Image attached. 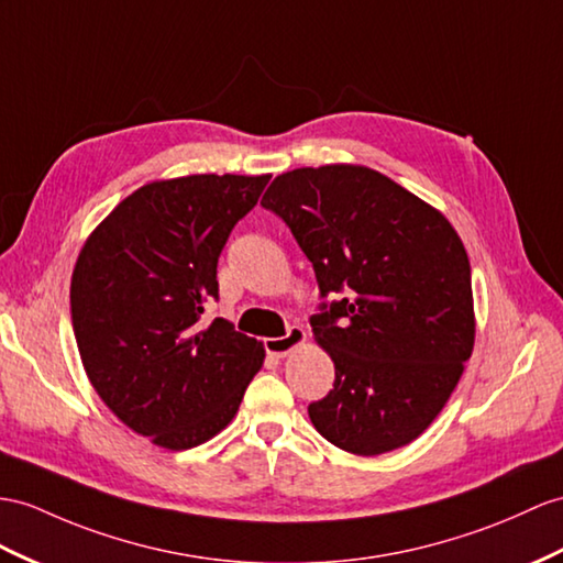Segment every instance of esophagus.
Here are the masks:
<instances>
[{
    "label": "esophagus",
    "instance_id": "1",
    "mask_svg": "<svg viewBox=\"0 0 563 563\" xmlns=\"http://www.w3.org/2000/svg\"><path fill=\"white\" fill-rule=\"evenodd\" d=\"M306 341V329L303 327H289V332L284 336H269L265 339V351L274 358H286L294 349H298Z\"/></svg>",
    "mask_w": 563,
    "mask_h": 563
}]
</instances>
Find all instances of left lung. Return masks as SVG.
<instances>
[{"label":"left lung","mask_w":563,"mask_h":563,"mask_svg":"<svg viewBox=\"0 0 563 563\" xmlns=\"http://www.w3.org/2000/svg\"><path fill=\"white\" fill-rule=\"evenodd\" d=\"M312 263L314 341L334 389L308 406L327 442L358 456L406 446L456 389L475 344L471 263L449 219L358 164L279 174L263 196Z\"/></svg>","instance_id":"8db88e82"}]
</instances>
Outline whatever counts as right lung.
I'll return each instance as SVG.
<instances>
[{
  "mask_svg": "<svg viewBox=\"0 0 563 563\" xmlns=\"http://www.w3.org/2000/svg\"><path fill=\"white\" fill-rule=\"evenodd\" d=\"M267 181L269 174H194L145 184L76 260L71 322L90 385L162 449L184 451L222 432L263 367L260 341L222 318H200L219 296V253Z\"/></svg>",
  "mask_w": 563,
  "mask_h": 563,
  "instance_id": "obj_1",
  "label": "right lung"
}]
</instances>
